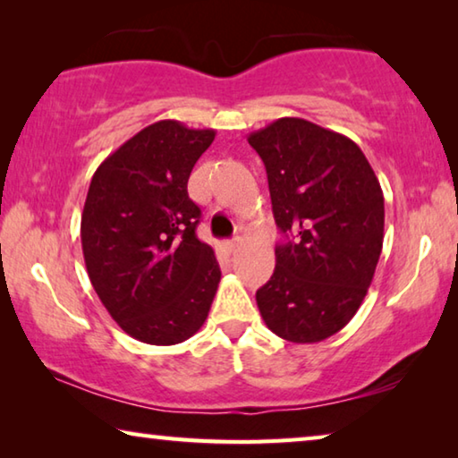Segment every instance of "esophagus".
Listing matches in <instances>:
<instances>
[{"mask_svg":"<svg viewBox=\"0 0 458 458\" xmlns=\"http://www.w3.org/2000/svg\"><path fill=\"white\" fill-rule=\"evenodd\" d=\"M238 248V238L234 240H226V242H222V250L226 254H232Z\"/></svg>","mask_w":458,"mask_h":458,"instance_id":"esophagus-1","label":"esophagus"}]
</instances>
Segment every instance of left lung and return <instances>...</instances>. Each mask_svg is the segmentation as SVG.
Instances as JSON below:
<instances>
[{"label":"left lung","instance_id":"8db88e82","mask_svg":"<svg viewBox=\"0 0 458 458\" xmlns=\"http://www.w3.org/2000/svg\"><path fill=\"white\" fill-rule=\"evenodd\" d=\"M267 167L278 230L276 267L257 291L267 327L317 344L358 313L384 244V193L350 137L283 117L248 135Z\"/></svg>","mask_w":458,"mask_h":458}]
</instances>
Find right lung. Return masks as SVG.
<instances>
[{
  "label": "right lung",
  "instance_id": "add662e5",
  "mask_svg": "<svg viewBox=\"0 0 458 458\" xmlns=\"http://www.w3.org/2000/svg\"><path fill=\"white\" fill-rule=\"evenodd\" d=\"M216 137L157 121L98 165L81 220L84 265L119 327L143 344L190 339L220 283L212 246L198 240L201 210L188 196L193 165Z\"/></svg>",
  "mask_w": 458,
  "mask_h": 458
}]
</instances>
